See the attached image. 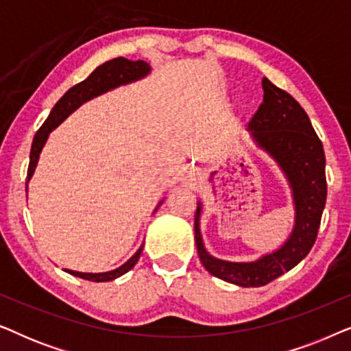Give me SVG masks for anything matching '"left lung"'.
<instances>
[{
  "instance_id": "8db88e82",
  "label": "left lung",
  "mask_w": 351,
  "mask_h": 351,
  "mask_svg": "<svg viewBox=\"0 0 351 351\" xmlns=\"http://www.w3.org/2000/svg\"><path fill=\"white\" fill-rule=\"evenodd\" d=\"M263 102L249 123L258 145L285 169L295 203V227L280 251L251 263H233L206 252L199 233V208L195 214V239L199 261L215 278L243 287L265 286L306 257L318 237L328 196L323 143L300 104L263 78Z\"/></svg>"
}]
</instances>
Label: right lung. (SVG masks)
Returning <instances> with one entry per match:
<instances>
[{"label": "right lung", "instance_id": "obj_1", "mask_svg": "<svg viewBox=\"0 0 351 351\" xmlns=\"http://www.w3.org/2000/svg\"><path fill=\"white\" fill-rule=\"evenodd\" d=\"M150 66L145 60H128L124 57H117V59H112L105 64L99 65L93 73H90L88 78L81 83L75 84L73 88H70L66 93L62 95L59 102L54 105L52 112L43 126L38 129L35 134V138H33L32 143V152H30V165H28V172H27V182L30 180V177L35 171L38 158H40V152L43 145H45L47 136L56 126H59V123L64 119L66 114L73 112L76 107H80L81 104L86 102V100L95 97V95L105 93V90L117 88L119 84L129 83V81H134L141 76L147 75ZM143 246L138 249V251L134 254V256L129 258V261L121 265L117 270L105 271V273H80L73 270H66L70 275H75L78 278H83V280L88 281H95V282H105L112 281L114 278L124 275V273L131 270V268L136 265L138 257H141Z\"/></svg>", "mask_w": 351, "mask_h": 351}]
</instances>
